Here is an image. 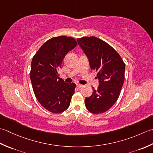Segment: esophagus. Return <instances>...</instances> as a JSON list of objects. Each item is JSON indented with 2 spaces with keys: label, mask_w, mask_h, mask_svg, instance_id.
<instances>
[{
  "label": "esophagus",
  "mask_w": 153,
  "mask_h": 153,
  "mask_svg": "<svg viewBox=\"0 0 153 153\" xmlns=\"http://www.w3.org/2000/svg\"><path fill=\"white\" fill-rule=\"evenodd\" d=\"M76 86L78 87V88H82V87H83V85H80V84H76Z\"/></svg>",
  "instance_id": "esophagus-1"
}]
</instances>
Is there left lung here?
I'll return each instance as SVG.
<instances>
[{
    "mask_svg": "<svg viewBox=\"0 0 153 153\" xmlns=\"http://www.w3.org/2000/svg\"><path fill=\"white\" fill-rule=\"evenodd\" d=\"M77 42L88 58L90 68L97 72L99 82L98 88L92 87V94L85 98L86 108L92 114L104 113L119 98L126 65L117 51L98 37H83Z\"/></svg>",
    "mask_w": 153,
    "mask_h": 153,
    "instance_id": "1",
    "label": "left lung"
}]
</instances>
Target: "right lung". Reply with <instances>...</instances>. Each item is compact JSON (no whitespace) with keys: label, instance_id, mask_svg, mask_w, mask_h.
Listing matches in <instances>:
<instances>
[{"label":"right lung","instance_id":"add662e5","mask_svg":"<svg viewBox=\"0 0 153 153\" xmlns=\"http://www.w3.org/2000/svg\"><path fill=\"white\" fill-rule=\"evenodd\" d=\"M76 45L73 37H53L32 59L30 79L34 94L42 106L53 114L66 110L74 93L75 84L65 82L59 77L58 71L65 55Z\"/></svg>","mask_w":153,"mask_h":153}]
</instances>
